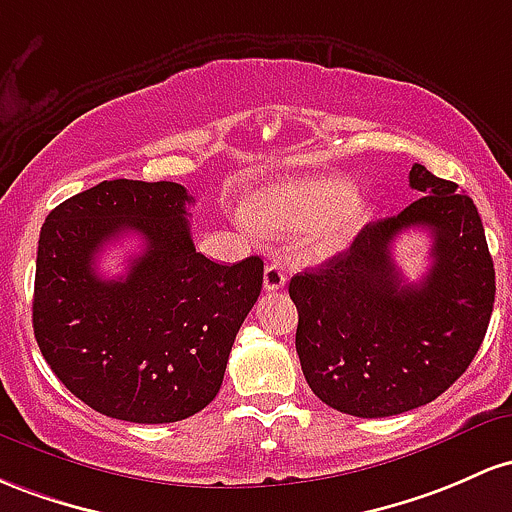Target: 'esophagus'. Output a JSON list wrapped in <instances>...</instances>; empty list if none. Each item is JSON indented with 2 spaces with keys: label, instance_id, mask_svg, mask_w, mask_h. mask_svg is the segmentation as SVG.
<instances>
[{
  "label": "esophagus",
  "instance_id": "obj_1",
  "mask_svg": "<svg viewBox=\"0 0 512 512\" xmlns=\"http://www.w3.org/2000/svg\"><path fill=\"white\" fill-rule=\"evenodd\" d=\"M287 283V275L283 268L278 266V263H268L266 271H263V287H266L268 292L273 290H280Z\"/></svg>",
  "mask_w": 512,
  "mask_h": 512
}]
</instances>
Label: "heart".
Wrapping results in <instances>:
<instances>
[{
  "label": "heart",
  "mask_w": 512,
  "mask_h": 512,
  "mask_svg": "<svg viewBox=\"0 0 512 512\" xmlns=\"http://www.w3.org/2000/svg\"><path fill=\"white\" fill-rule=\"evenodd\" d=\"M355 186L341 176L287 181L251 195L249 215L241 225L249 232H295L319 225L312 246L319 256L336 254L363 222V205L353 203Z\"/></svg>",
  "instance_id": "obj_1"
}]
</instances>
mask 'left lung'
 I'll use <instances>...</instances> for the list:
<instances>
[{"label": "left lung", "mask_w": 512, "mask_h": 512, "mask_svg": "<svg viewBox=\"0 0 512 512\" xmlns=\"http://www.w3.org/2000/svg\"><path fill=\"white\" fill-rule=\"evenodd\" d=\"M409 186L421 193L409 208L365 225L346 251L290 280L304 380L348 416H396L438 399L464 375L491 321L496 271L474 200L421 164ZM409 228L434 241L418 284L391 258L393 239Z\"/></svg>", "instance_id": "1"}]
</instances>
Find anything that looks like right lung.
I'll return each mask as SVG.
<instances>
[{
	"instance_id": "right-lung-1",
	"label": "right lung",
	"mask_w": 512,
	"mask_h": 512,
	"mask_svg": "<svg viewBox=\"0 0 512 512\" xmlns=\"http://www.w3.org/2000/svg\"><path fill=\"white\" fill-rule=\"evenodd\" d=\"M193 198L171 181H103L45 217L36 258L33 333L57 380L103 416L174 423L203 411L263 285V261L198 254ZM128 231L143 251L120 279L95 256Z\"/></svg>"
}]
</instances>
